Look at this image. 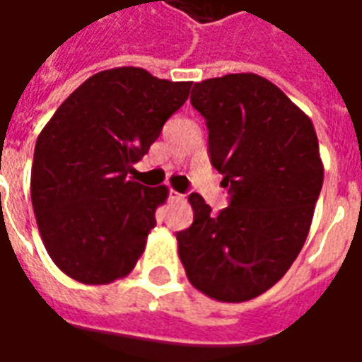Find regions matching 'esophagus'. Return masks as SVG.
Returning <instances> with one entry per match:
<instances>
[{
  "label": "esophagus",
  "mask_w": 362,
  "mask_h": 362,
  "mask_svg": "<svg viewBox=\"0 0 362 362\" xmlns=\"http://www.w3.org/2000/svg\"><path fill=\"white\" fill-rule=\"evenodd\" d=\"M168 197H170V202H184V199H186V196L180 194V192H176V189H170Z\"/></svg>",
  "instance_id": "obj_1"
}]
</instances>
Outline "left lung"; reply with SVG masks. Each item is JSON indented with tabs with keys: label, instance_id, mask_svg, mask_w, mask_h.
<instances>
[{
	"label": "left lung",
	"instance_id": "obj_1",
	"mask_svg": "<svg viewBox=\"0 0 362 362\" xmlns=\"http://www.w3.org/2000/svg\"><path fill=\"white\" fill-rule=\"evenodd\" d=\"M189 100L207 122L211 165L230 205L217 215L188 197L194 223L176 235L188 281L209 298L244 303L287 273L303 250L324 165L312 119L256 74L196 83Z\"/></svg>",
	"mask_w": 362,
	"mask_h": 362
}]
</instances>
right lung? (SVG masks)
Returning a JSON list of instances; mask_svg holds the SVG:
<instances>
[{
    "instance_id": "right-lung-1",
    "label": "right lung",
    "mask_w": 362,
    "mask_h": 362,
    "mask_svg": "<svg viewBox=\"0 0 362 362\" xmlns=\"http://www.w3.org/2000/svg\"><path fill=\"white\" fill-rule=\"evenodd\" d=\"M192 81L124 66L67 96L36 139L30 199L52 262L85 285H108L141 258L168 188L132 180V165L188 100Z\"/></svg>"
}]
</instances>
